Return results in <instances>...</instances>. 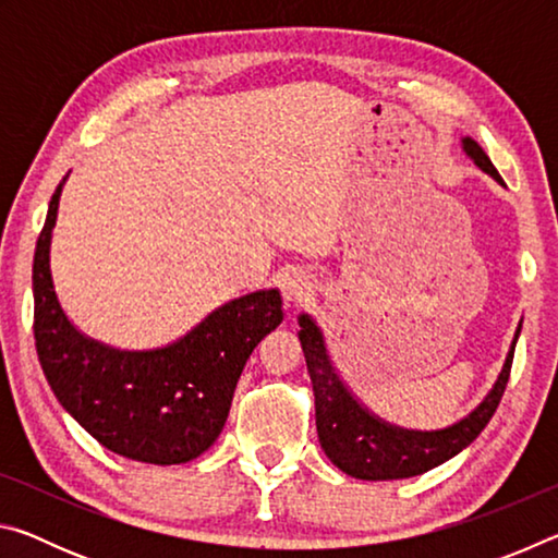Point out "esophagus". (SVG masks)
Wrapping results in <instances>:
<instances>
[{"mask_svg":"<svg viewBox=\"0 0 558 558\" xmlns=\"http://www.w3.org/2000/svg\"><path fill=\"white\" fill-rule=\"evenodd\" d=\"M280 290L288 305H302V302L313 295V278L298 268H290L280 278Z\"/></svg>","mask_w":558,"mask_h":558,"instance_id":"esophagus-1","label":"esophagus"}]
</instances>
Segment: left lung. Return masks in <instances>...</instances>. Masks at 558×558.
Listing matches in <instances>:
<instances>
[{
	"label": "left lung",
	"instance_id": "left-lung-1",
	"mask_svg": "<svg viewBox=\"0 0 558 558\" xmlns=\"http://www.w3.org/2000/svg\"><path fill=\"white\" fill-rule=\"evenodd\" d=\"M462 149L483 172L502 182L495 165L489 162L485 149L475 140H462ZM298 323V337L302 352H305L307 372L315 391L319 446L339 470L359 480H403L421 475V472H428L430 468L458 456L462 448H468L483 433L489 418L495 415L499 401H502L509 372H512L517 337L522 332V325H519L493 391L485 396V401L475 411L458 421L456 426L442 430H405L384 423L366 411L364 405H359V401L347 391V386L337 376L332 362H329L319 327L307 315H300Z\"/></svg>",
	"mask_w": 558,
	"mask_h": 558
}]
</instances>
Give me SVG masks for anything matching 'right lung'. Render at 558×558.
I'll return each mask as SVG.
<instances>
[{"label": "right lung", "instance_id": "obj_1", "mask_svg": "<svg viewBox=\"0 0 558 558\" xmlns=\"http://www.w3.org/2000/svg\"><path fill=\"white\" fill-rule=\"evenodd\" d=\"M63 184L51 196L34 253V339L59 403L100 446L122 458L179 465L219 438L245 362L282 323L278 290L226 302L179 342L120 352L88 339L63 315L49 251Z\"/></svg>", "mask_w": 558, "mask_h": 558}]
</instances>
